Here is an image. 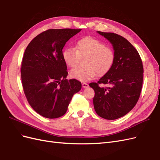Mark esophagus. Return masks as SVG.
I'll return each instance as SVG.
<instances>
[{
	"label": "esophagus",
	"instance_id": "obj_1",
	"mask_svg": "<svg viewBox=\"0 0 160 160\" xmlns=\"http://www.w3.org/2000/svg\"><path fill=\"white\" fill-rule=\"evenodd\" d=\"M82 87H83V88H87L89 87V85L88 83H82Z\"/></svg>",
	"mask_w": 160,
	"mask_h": 160
}]
</instances>
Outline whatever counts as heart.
Listing matches in <instances>:
<instances>
[{"mask_svg": "<svg viewBox=\"0 0 160 160\" xmlns=\"http://www.w3.org/2000/svg\"><path fill=\"white\" fill-rule=\"evenodd\" d=\"M62 59L67 67H76L80 59H85V67L71 71L70 77L81 81H88L98 75L102 77L107 74L114 64V51L105 46L103 42L91 37L81 38L77 42L75 48L67 47L62 51Z\"/></svg>", "mask_w": 160, "mask_h": 160, "instance_id": "b5f03b06", "label": "heart"}]
</instances>
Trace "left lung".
Returning <instances> with one entry per match:
<instances>
[{"label":"left lung","instance_id":"1","mask_svg":"<svg viewBox=\"0 0 160 160\" xmlns=\"http://www.w3.org/2000/svg\"><path fill=\"white\" fill-rule=\"evenodd\" d=\"M98 32L112 44L115 59L108 73L89 86L95 91L97 114L113 120L128 113L136 105L142 88L143 67L138 51L126 38L113 32ZM103 84L108 87H101Z\"/></svg>","mask_w":160,"mask_h":160}]
</instances>
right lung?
I'll use <instances>...</instances> for the list:
<instances>
[{
  "label": "right lung",
  "mask_w": 160,
  "mask_h": 160,
  "mask_svg": "<svg viewBox=\"0 0 160 160\" xmlns=\"http://www.w3.org/2000/svg\"><path fill=\"white\" fill-rule=\"evenodd\" d=\"M81 29H49L30 42L22 57L21 74L24 93L37 113L55 119L65 114L73 95L81 89L77 79L67 80L62 49Z\"/></svg>",
  "instance_id": "obj_1"
}]
</instances>
